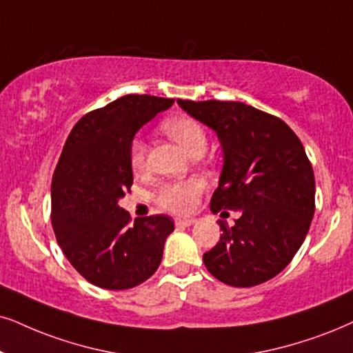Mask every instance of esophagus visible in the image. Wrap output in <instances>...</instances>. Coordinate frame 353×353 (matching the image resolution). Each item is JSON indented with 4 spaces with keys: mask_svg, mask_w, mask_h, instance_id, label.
Masks as SVG:
<instances>
[{
    "mask_svg": "<svg viewBox=\"0 0 353 353\" xmlns=\"http://www.w3.org/2000/svg\"><path fill=\"white\" fill-rule=\"evenodd\" d=\"M174 223H176L177 228H187V226L194 225L195 220H194V218H176Z\"/></svg>",
    "mask_w": 353,
    "mask_h": 353,
    "instance_id": "34e87169",
    "label": "esophagus"
}]
</instances>
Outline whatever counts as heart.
Segmentation results:
<instances>
[{
	"label": "heart",
	"instance_id": "1",
	"mask_svg": "<svg viewBox=\"0 0 353 353\" xmlns=\"http://www.w3.org/2000/svg\"><path fill=\"white\" fill-rule=\"evenodd\" d=\"M163 130L171 140L184 150V153L192 156L194 153H203L207 146V133L199 120L189 117V115H179V117L168 119L163 122ZM130 166L133 172L140 174L146 168V146L140 138H133L130 143ZM205 189L202 179L190 177L185 181L169 182L156 192V203L163 210L174 215H185L194 210L197 205L200 195Z\"/></svg>",
	"mask_w": 353,
	"mask_h": 353
}]
</instances>
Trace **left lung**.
Here are the masks:
<instances>
[{
    "label": "left lung",
    "mask_w": 353,
    "mask_h": 353,
    "mask_svg": "<svg viewBox=\"0 0 353 353\" xmlns=\"http://www.w3.org/2000/svg\"><path fill=\"white\" fill-rule=\"evenodd\" d=\"M216 132L225 164L210 210H239L203 254L210 274L231 287L274 279L295 257L314 215V172L296 133L275 115L233 101H177ZM226 213V212H223Z\"/></svg>",
    "instance_id": "left-lung-1"
}]
</instances>
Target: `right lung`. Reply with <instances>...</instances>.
<instances>
[{
	"label": "right lung",
	"instance_id": "right-lung-1",
	"mask_svg": "<svg viewBox=\"0 0 353 353\" xmlns=\"http://www.w3.org/2000/svg\"><path fill=\"white\" fill-rule=\"evenodd\" d=\"M174 99L127 94L91 110L70 132L52 179V226L70 264L89 283L127 290L158 270L171 216L130 225L119 199L130 190L135 133Z\"/></svg>",
	"mask_w": 353,
	"mask_h": 353
}]
</instances>
